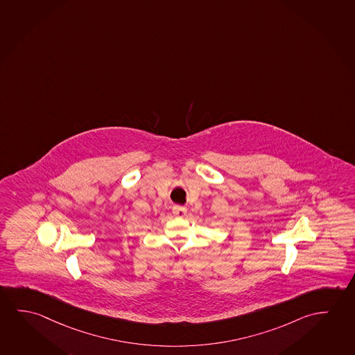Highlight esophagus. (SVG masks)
Wrapping results in <instances>:
<instances>
[{"instance_id": "34e87169", "label": "esophagus", "mask_w": 355, "mask_h": 355, "mask_svg": "<svg viewBox=\"0 0 355 355\" xmlns=\"http://www.w3.org/2000/svg\"><path fill=\"white\" fill-rule=\"evenodd\" d=\"M186 212H187V209L184 206H179V205H176L173 207V214L175 216H178V217H184L185 216Z\"/></svg>"}]
</instances>
